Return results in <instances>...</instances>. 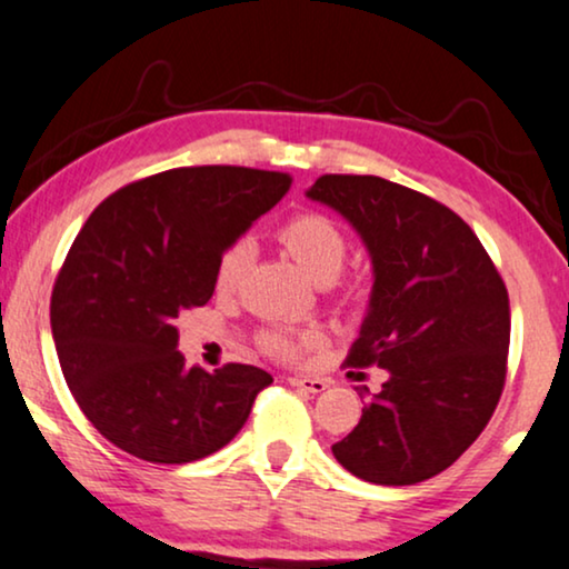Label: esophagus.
<instances>
[{
	"instance_id": "obj_1",
	"label": "esophagus",
	"mask_w": 569,
	"mask_h": 569,
	"mask_svg": "<svg viewBox=\"0 0 569 569\" xmlns=\"http://www.w3.org/2000/svg\"><path fill=\"white\" fill-rule=\"evenodd\" d=\"M289 383L301 388V391H307V393H320V391H326V388H328V380L309 378V376H293V378H289Z\"/></svg>"
}]
</instances>
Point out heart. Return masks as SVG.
Listing matches in <instances>:
<instances>
[{
  "instance_id": "obj_1",
  "label": "heart",
  "mask_w": 569,
  "mask_h": 569,
  "mask_svg": "<svg viewBox=\"0 0 569 569\" xmlns=\"http://www.w3.org/2000/svg\"><path fill=\"white\" fill-rule=\"evenodd\" d=\"M278 243L318 283L333 278L341 270L343 260H347V236L341 233V228L333 220L320 212H301L286 220L278 228ZM247 264L249 247L243 241H236L228 249H222L218 262H214V291L222 293V297L236 293L243 280V272H247ZM320 338L322 336L318 328H268L262 333V347L276 357L293 359L318 347Z\"/></svg>"
}]
</instances>
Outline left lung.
Instances as JSON below:
<instances>
[{
  "mask_svg": "<svg viewBox=\"0 0 569 569\" xmlns=\"http://www.w3.org/2000/svg\"><path fill=\"white\" fill-rule=\"evenodd\" d=\"M307 197L365 241L372 293L347 365L388 372L333 443L351 476L415 486L483 433L507 378L509 297L472 228L426 193L378 176H320Z\"/></svg>",
  "mask_w": 569,
  "mask_h": 569,
  "instance_id": "obj_1",
  "label": "left lung"
}]
</instances>
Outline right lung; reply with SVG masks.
I'll list each match as a JSON object with an SVG mask.
<instances>
[{
	"instance_id": "right-lung-1",
	"label": "right lung",
	"mask_w": 569,
	"mask_h": 569,
	"mask_svg": "<svg viewBox=\"0 0 569 569\" xmlns=\"http://www.w3.org/2000/svg\"><path fill=\"white\" fill-rule=\"evenodd\" d=\"M291 176L201 164L157 172L86 220L52 291L62 376L91 426L154 465L210 457L272 383L254 365L186 368L178 315L214 293V262L289 191Z\"/></svg>"
}]
</instances>
